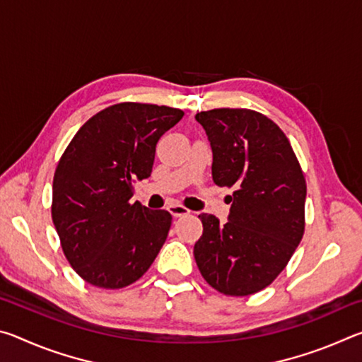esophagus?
I'll return each instance as SVG.
<instances>
[{
  "label": "esophagus",
  "mask_w": 362,
  "mask_h": 362,
  "mask_svg": "<svg viewBox=\"0 0 362 362\" xmlns=\"http://www.w3.org/2000/svg\"><path fill=\"white\" fill-rule=\"evenodd\" d=\"M168 211L173 214L174 217H183V216H187V214H189L187 207L182 204H170V206H168Z\"/></svg>",
  "instance_id": "esophagus-1"
}]
</instances>
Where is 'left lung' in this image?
Here are the masks:
<instances>
[{"mask_svg":"<svg viewBox=\"0 0 362 362\" xmlns=\"http://www.w3.org/2000/svg\"><path fill=\"white\" fill-rule=\"evenodd\" d=\"M212 148V180L235 187L228 222L201 214L196 265L207 284L244 297L273 283L305 231L306 182L278 124L247 108L196 113Z\"/></svg>","mask_w":362,"mask_h":362,"instance_id":"8db88e82","label":"left lung"}]
</instances>
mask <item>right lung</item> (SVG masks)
Instances as JSON below:
<instances>
[{
    "mask_svg": "<svg viewBox=\"0 0 362 362\" xmlns=\"http://www.w3.org/2000/svg\"><path fill=\"white\" fill-rule=\"evenodd\" d=\"M182 116L179 108L116 103L86 121L65 148L52 182V222L86 283L129 286L161 250L173 216L129 201L132 183L151 174L158 140Z\"/></svg>",
    "mask_w": 362,
    "mask_h": 362,
    "instance_id": "right-lung-1",
    "label": "right lung"
}]
</instances>
